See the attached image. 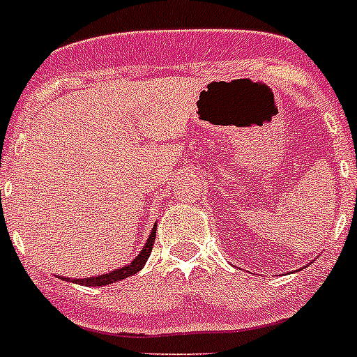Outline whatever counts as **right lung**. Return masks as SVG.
Wrapping results in <instances>:
<instances>
[{"label": "right lung", "instance_id": "add662e5", "mask_svg": "<svg viewBox=\"0 0 357 357\" xmlns=\"http://www.w3.org/2000/svg\"><path fill=\"white\" fill-rule=\"evenodd\" d=\"M155 229H158V224H153L152 231L149 234V240L144 242L143 249L139 251V255L135 259L132 260L130 264L123 266V268L119 269H113L109 273H102V275H93V277H88V279H68L69 282H75V284H82V286H108V284L117 282V280H123L126 277H132L135 275L137 271L144 268V264L149 260L150 253H152V245H153V240H155Z\"/></svg>", "mask_w": 357, "mask_h": 357}]
</instances>
